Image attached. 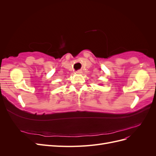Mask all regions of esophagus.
<instances>
[{"mask_svg": "<svg viewBox=\"0 0 156 156\" xmlns=\"http://www.w3.org/2000/svg\"><path fill=\"white\" fill-rule=\"evenodd\" d=\"M77 73H81V70H77L76 72Z\"/></svg>", "mask_w": 156, "mask_h": 156, "instance_id": "34e87169", "label": "esophagus"}]
</instances>
